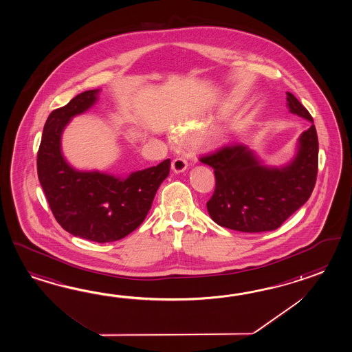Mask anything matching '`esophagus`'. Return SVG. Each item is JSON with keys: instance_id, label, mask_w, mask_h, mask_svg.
<instances>
[{"instance_id": "esophagus-1", "label": "esophagus", "mask_w": 352, "mask_h": 352, "mask_svg": "<svg viewBox=\"0 0 352 352\" xmlns=\"http://www.w3.org/2000/svg\"><path fill=\"white\" fill-rule=\"evenodd\" d=\"M188 163L184 157H177L172 162V170L174 173H183L187 170Z\"/></svg>"}]
</instances>
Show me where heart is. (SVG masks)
Listing matches in <instances>:
<instances>
[{
	"label": "heart",
	"mask_w": 352,
	"mask_h": 352,
	"mask_svg": "<svg viewBox=\"0 0 352 352\" xmlns=\"http://www.w3.org/2000/svg\"><path fill=\"white\" fill-rule=\"evenodd\" d=\"M206 127H207V124H195V125L188 129L187 133L189 136H195V135H199V133H204V130H206ZM217 135H219V131H212V133H210L211 138H216Z\"/></svg>",
	"instance_id": "heart-1"
}]
</instances>
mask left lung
<instances>
[{"instance_id":"left-lung-1","label":"left lung","mask_w":352,"mask_h":352,"mask_svg":"<svg viewBox=\"0 0 352 352\" xmlns=\"http://www.w3.org/2000/svg\"><path fill=\"white\" fill-rule=\"evenodd\" d=\"M287 106L290 113L312 122L298 138L296 155L288 164H264L243 144L201 157L214 170L216 188L207 211L219 226L241 232L273 231L312 195L318 170L317 131L309 112L290 92Z\"/></svg>"}]
</instances>
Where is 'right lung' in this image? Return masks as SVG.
<instances>
[{
  "mask_svg": "<svg viewBox=\"0 0 352 352\" xmlns=\"http://www.w3.org/2000/svg\"><path fill=\"white\" fill-rule=\"evenodd\" d=\"M100 91L79 94L49 115L36 164L58 223L73 236L104 243L121 240L140 226L157 188L169 175L170 159L129 175L73 168L63 155V131L72 118L94 107Z\"/></svg>",
  "mask_w": 352,
  "mask_h": 352,
  "instance_id": "right-lung-1",
  "label": "right lung"
}]
</instances>
